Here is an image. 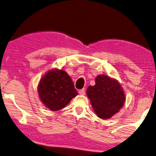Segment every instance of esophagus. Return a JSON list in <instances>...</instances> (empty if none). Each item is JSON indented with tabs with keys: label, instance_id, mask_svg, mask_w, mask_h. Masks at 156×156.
Instances as JSON below:
<instances>
[{
	"label": "esophagus",
	"instance_id": "34e87169",
	"mask_svg": "<svg viewBox=\"0 0 156 156\" xmlns=\"http://www.w3.org/2000/svg\"><path fill=\"white\" fill-rule=\"evenodd\" d=\"M78 93H79V94H80V95H85V90H84V89H82V90H79Z\"/></svg>",
	"mask_w": 156,
	"mask_h": 156
}]
</instances>
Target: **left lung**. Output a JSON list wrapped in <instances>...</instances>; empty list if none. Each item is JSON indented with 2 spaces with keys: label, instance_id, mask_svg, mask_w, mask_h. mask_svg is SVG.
<instances>
[{
  "label": "left lung",
  "instance_id": "8db88e82",
  "mask_svg": "<svg viewBox=\"0 0 156 156\" xmlns=\"http://www.w3.org/2000/svg\"><path fill=\"white\" fill-rule=\"evenodd\" d=\"M95 83V85L89 86L86 91L93 109L101 119L111 118L124 105L123 88L117 80L104 74L96 76Z\"/></svg>",
  "mask_w": 156,
  "mask_h": 156
}]
</instances>
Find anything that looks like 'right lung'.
I'll return each instance as SVG.
<instances>
[{
  "instance_id": "add662e5",
  "label": "right lung",
  "mask_w": 156,
  "mask_h": 156,
  "mask_svg": "<svg viewBox=\"0 0 156 156\" xmlns=\"http://www.w3.org/2000/svg\"><path fill=\"white\" fill-rule=\"evenodd\" d=\"M37 91L39 99L52 111L62 109L78 95L70 76L58 69L48 71L41 78Z\"/></svg>"
}]
</instances>
